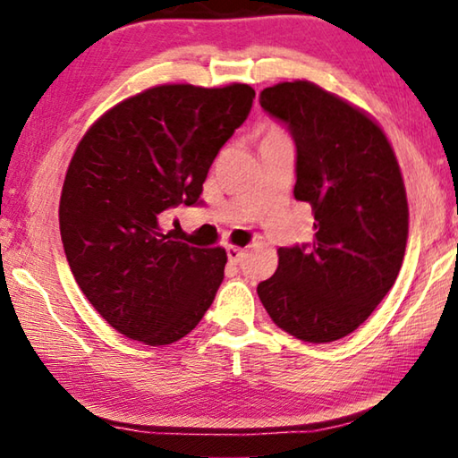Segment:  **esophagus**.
<instances>
[{"label":"esophagus","instance_id":"1","mask_svg":"<svg viewBox=\"0 0 458 458\" xmlns=\"http://www.w3.org/2000/svg\"><path fill=\"white\" fill-rule=\"evenodd\" d=\"M226 254H228V260L232 262V265H238V262L244 259L246 250H244V248H240V246H228Z\"/></svg>","mask_w":458,"mask_h":458}]
</instances>
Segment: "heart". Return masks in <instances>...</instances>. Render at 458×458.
<instances>
[{
	"mask_svg": "<svg viewBox=\"0 0 458 458\" xmlns=\"http://www.w3.org/2000/svg\"><path fill=\"white\" fill-rule=\"evenodd\" d=\"M278 139H284L283 131L278 129L276 125H270L265 129V133H262V141H278Z\"/></svg>",
	"mask_w": 458,
	"mask_h": 458,
	"instance_id": "b5f03b06",
	"label": "heart"
}]
</instances>
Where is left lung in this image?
I'll return each instance as SVG.
<instances>
[{"mask_svg":"<svg viewBox=\"0 0 458 458\" xmlns=\"http://www.w3.org/2000/svg\"><path fill=\"white\" fill-rule=\"evenodd\" d=\"M297 147L294 198L313 208L311 244L278 248L257 293L278 327L309 344L350 335L392 289L404 260L408 201L384 131L309 81L260 92Z\"/></svg>","mask_w":458,"mask_h":458,"instance_id":"left-lung-1","label":"left lung"}]
</instances>
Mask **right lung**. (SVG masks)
Instances as JSON below:
<instances>
[{
	"label": "right lung",
	"mask_w": 458,
	"mask_h": 458,
	"mask_svg": "<svg viewBox=\"0 0 458 458\" xmlns=\"http://www.w3.org/2000/svg\"><path fill=\"white\" fill-rule=\"evenodd\" d=\"M248 84H161L106 111L68 165L60 236L84 297L129 339L167 345L196 327L218 293L224 248L172 240L161 214L199 206L212 161L246 121Z\"/></svg>",
	"instance_id": "1"
}]
</instances>
